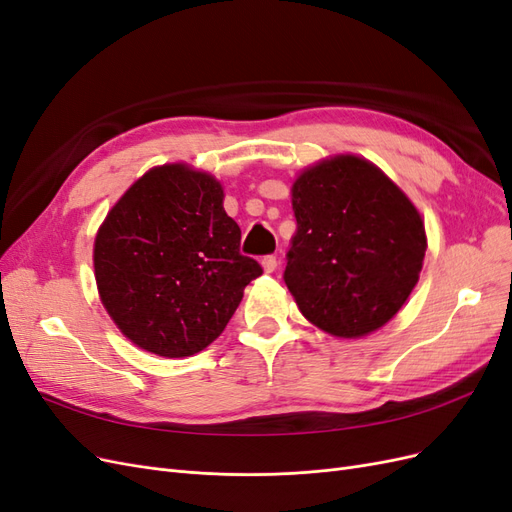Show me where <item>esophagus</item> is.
I'll return each instance as SVG.
<instances>
[{
    "label": "esophagus",
    "mask_w": 512,
    "mask_h": 512,
    "mask_svg": "<svg viewBox=\"0 0 512 512\" xmlns=\"http://www.w3.org/2000/svg\"><path fill=\"white\" fill-rule=\"evenodd\" d=\"M262 269H265V273H273L277 269V258L273 254L262 258Z\"/></svg>",
    "instance_id": "obj_1"
}]
</instances>
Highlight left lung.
Segmentation results:
<instances>
[{"instance_id": "left-lung-1", "label": "left lung", "mask_w": 512, "mask_h": 512, "mask_svg": "<svg viewBox=\"0 0 512 512\" xmlns=\"http://www.w3.org/2000/svg\"><path fill=\"white\" fill-rule=\"evenodd\" d=\"M297 232L284 282L301 314L337 337L389 322L410 297L427 250L421 213L380 168L337 156L292 185Z\"/></svg>"}]
</instances>
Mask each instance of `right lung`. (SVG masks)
<instances>
[{"label": "right lung", "instance_id": "1", "mask_svg": "<svg viewBox=\"0 0 512 512\" xmlns=\"http://www.w3.org/2000/svg\"><path fill=\"white\" fill-rule=\"evenodd\" d=\"M241 228L222 185L185 164L145 173L108 211L94 269L121 333L147 352L181 359L205 350L262 267L239 252Z\"/></svg>", "mask_w": 512, "mask_h": 512}]
</instances>
